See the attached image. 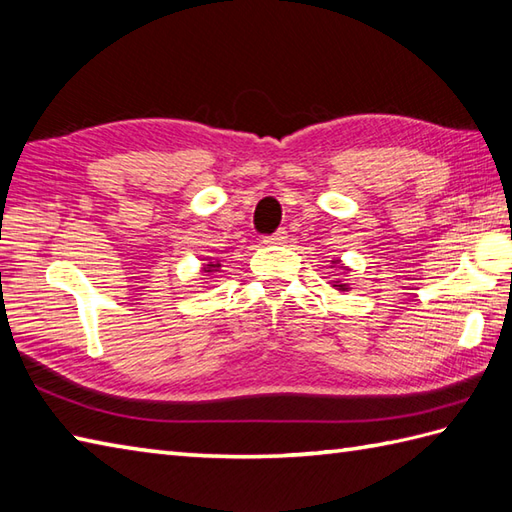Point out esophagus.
<instances>
[{"instance_id":"34e87169","label":"esophagus","mask_w":512,"mask_h":512,"mask_svg":"<svg viewBox=\"0 0 512 512\" xmlns=\"http://www.w3.org/2000/svg\"><path fill=\"white\" fill-rule=\"evenodd\" d=\"M264 242H266V244H273V246L286 244V242H288V231H286V228H279V231H275L273 235L264 237Z\"/></svg>"}]
</instances>
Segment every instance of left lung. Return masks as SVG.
Wrapping results in <instances>:
<instances>
[{"label": "left lung", "instance_id": "left-lung-1", "mask_svg": "<svg viewBox=\"0 0 512 512\" xmlns=\"http://www.w3.org/2000/svg\"><path fill=\"white\" fill-rule=\"evenodd\" d=\"M334 264H339V270H347V268L339 262V259H336ZM339 277H341V273H339ZM332 286H334L336 290H341V292H345V290H347V284H341V281H332Z\"/></svg>", "mask_w": 512, "mask_h": 512}]
</instances>
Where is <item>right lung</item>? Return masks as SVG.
Returning a JSON list of instances; mask_svg holds the SVG:
<instances>
[{
    "instance_id": "right-lung-1",
    "label": "right lung",
    "mask_w": 512,
    "mask_h": 512,
    "mask_svg": "<svg viewBox=\"0 0 512 512\" xmlns=\"http://www.w3.org/2000/svg\"><path fill=\"white\" fill-rule=\"evenodd\" d=\"M217 268H220V264H217V262H209V264H204V273L211 275V273H215Z\"/></svg>"
}]
</instances>
